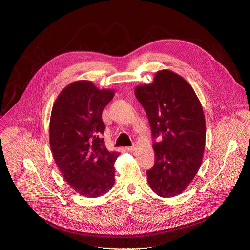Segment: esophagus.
Segmentation results:
<instances>
[{
    "instance_id": "1",
    "label": "esophagus",
    "mask_w": 250,
    "mask_h": 250,
    "mask_svg": "<svg viewBox=\"0 0 250 250\" xmlns=\"http://www.w3.org/2000/svg\"><path fill=\"white\" fill-rule=\"evenodd\" d=\"M126 150H128V151H134V150H136V146L133 145L131 147H126Z\"/></svg>"
}]
</instances>
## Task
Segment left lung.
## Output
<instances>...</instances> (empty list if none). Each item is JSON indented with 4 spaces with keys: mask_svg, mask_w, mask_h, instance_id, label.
<instances>
[{
    "mask_svg": "<svg viewBox=\"0 0 250 250\" xmlns=\"http://www.w3.org/2000/svg\"><path fill=\"white\" fill-rule=\"evenodd\" d=\"M135 95L150 123L154 165L147 171L150 189L161 197L181 193L193 180L206 145V120L202 105L179 74L158 71L150 84L136 87Z\"/></svg>",
    "mask_w": 250,
    "mask_h": 250,
    "instance_id": "8db88e82",
    "label": "left lung"
}]
</instances>
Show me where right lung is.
<instances>
[{
  "label": "right lung",
  "mask_w": 250,
  "mask_h": 250,
  "mask_svg": "<svg viewBox=\"0 0 250 250\" xmlns=\"http://www.w3.org/2000/svg\"><path fill=\"white\" fill-rule=\"evenodd\" d=\"M113 96V90L77 81L61 91L51 112L54 160L69 185L85 197L105 194L115 181L113 166L119 153L107 150L102 138V111Z\"/></svg>",
  "instance_id": "1"
}]
</instances>
